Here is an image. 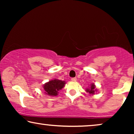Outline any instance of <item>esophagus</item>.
I'll list each match as a JSON object with an SVG mask.
<instances>
[{
    "mask_svg": "<svg viewBox=\"0 0 134 134\" xmlns=\"http://www.w3.org/2000/svg\"><path fill=\"white\" fill-rule=\"evenodd\" d=\"M76 80H77V78H76V77H72V78H71V80H72V81H76Z\"/></svg>",
    "mask_w": 134,
    "mask_h": 134,
    "instance_id": "esophagus-1",
    "label": "esophagus"
}]
</instances>
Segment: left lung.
Wrapping results in <instances>:
<instances>
[{"label":"left lung","instance_id":"8db88e82","mask_svg":"<svg viewBox=\"0 0 134 134\" xmlns=\"http://www.w3.org/2000/svg\"><path fill=\"white\" fill-rule=\"evenodd\" d=\"M94 88H95V86L93 85H91L90 89H88L87 90V92H88L90 94H94Z\"/></svg>","mask_w":134,"mask_h":134}]
</instances>
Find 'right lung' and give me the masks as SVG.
Masks as SVG:
<instances>
[{
  "label": "right lung",
  "mask_w": 134,
  "mask_h": 134,
  "mask_svg": "<svg viewBox=\"0 0 134 134\" xmlns=\"http://www.w3.org/2000/svg\"><path fill=\"white\" fill-rule=\"evenodd\" d=\"M65 83L60 80H52L44 85V90L49 96H57L58 91L64 87Z\"/></svg>",
  "instance_id": "1"
}]
</instances>
